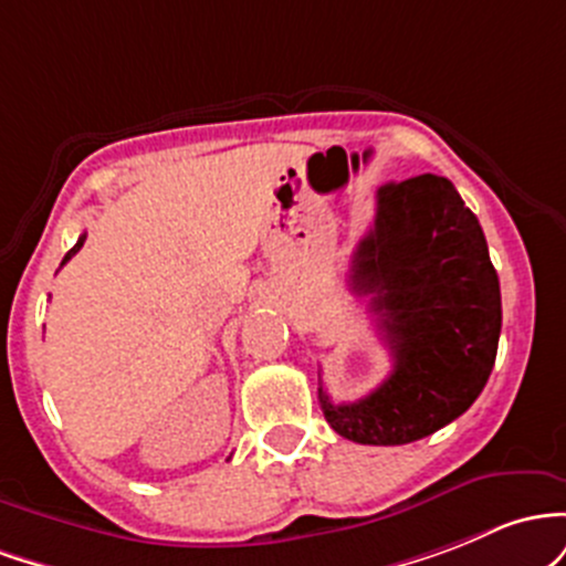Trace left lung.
<instances>
[{
	"instance_id": "8db88e82",
	"label": "left lung",
	"mask_w": 566,
	"mask_h": 566,
	"mask_svg": "<svg viewBox=\"0 0 566 566\" xmlns=\"http://www.w3.org/2000/svg\"><path fill=\"white\" fill-rule=\"evenodd\" d=\"M350 281L358 296L371 294L392 371L353 403H334L317 387L336 433L398 447L471 409L497 358L503 307L484 230L454 184L422 174L379 189Z\"/></svg>"
}]
</instances>
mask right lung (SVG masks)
<instances>
[{
	"instance_id": "obj_1",
	"label": "right lung",
	"mask_w": 566,
	"mask_h": 566,
	"mask_svg": "<svg viewBox=\"0 0 566 566\" xmlns=\"http://www.w3.org/2000/svg\"><path fill=\"white\" fill-rule=\"evenodd\" d=\"M85 238H87V234H80L77 245H74V249H72V251H69V253H66V256H63V262H61V264H66V262H69V259H72V256H74V253H77V251L82 249V243H85Z\"/></svg>"
}]
</instances>
